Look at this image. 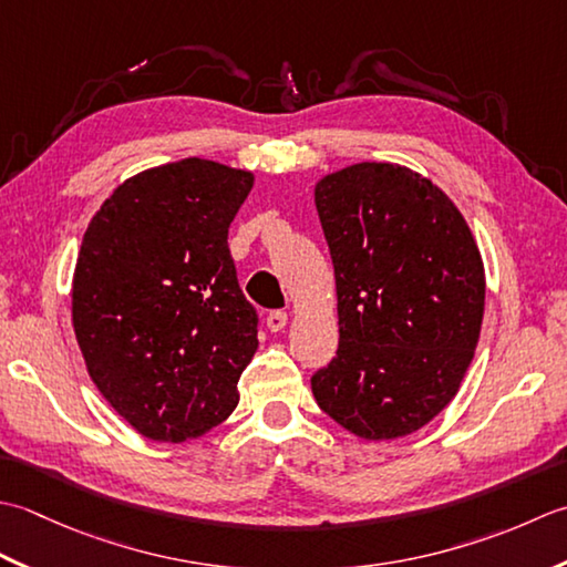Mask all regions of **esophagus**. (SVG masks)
Here are the masks:
<instances>
[{
    "label": "esophagus",
    "mask_w": 567,
    "mask_h": 567,
    "mask_svg": "<svg viewBox=\"0 0 567 567\" xmlns=\"http://www.w3.org/2000/svg\"><path fill=\"white\" fill-rule=\"evenodd\" d=\"M286 322H288V313H284V310H271L267 316V328L271 332H281L286 328Z\"/></svg>",
    "instance_id": "obj_1"
}]
</instances>
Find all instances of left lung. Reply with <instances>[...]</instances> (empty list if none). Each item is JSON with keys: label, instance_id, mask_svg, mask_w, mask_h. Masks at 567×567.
Returning a JSON list of instances; mask_svg holds the SVG:
<instances>
[{"label": "left lung", "instance_id": "left-lung-1", "mask_svg": "<svg viewBox=\"0 0 567 567\" xmlns=\"http://www.w3.org/2000/svg\"><path fill=\"white\" fill-rule=\"evenodd\" d=\"M316 207L338 286L340 342L310 377L318 406L367 441L433 421L475 354L484 267L465 217L429 178L354 164L322 178Z\"/></svg>", "mask_w": 567, "mask_h": 567}]
</instances>
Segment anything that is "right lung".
Returning a JSON list of instances; mask_svg holds the SVG:
<instances>
[{
  "mask_svg": "<svg viewBox=\"0 0 567 567\" xmlns=\"http://www.w3.org/2000/svg\"><path fill=\"white\" fill-rule=\"evenodd\" d=\"M249 171L183 158L124 181L87 225L73 276V328L110 406L158 443L223 423L259 348L227 229Z\"/></svg>",
  "mask_w": 567,
  "mask_h": 567,
  "instance_id": "obj_1",
  "label": "right lung"
}]
</instances>
